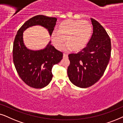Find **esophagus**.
I'll return each mask as SVG.
<instances>
[{"instance_id": "esophagus-1", "label": "esophagus", "mask_w": 123, "mask_h": 123, "mask_svg": "<svg viewBox=\"0 0 123 123\" xmlns=\"http://www.w3.org/2000/svg\"><path fill=\"white\" fill-rule=\"evenodd\" d=\"M63 58H68V55H67V54H65V53H63Z\"/></svg>"}]
</instances>
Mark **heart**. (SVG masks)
I'll list each match as a JSON object with an SVG mask.
<instances>
[{
    "label": "heart",
    "mask_w": 123,
    "mask_h": 123,
    "mask_svg": "<svg viewBox=\"0 0 123 123\" xmlns=\"http://www.w3.org/2000/svg\"><path fill=\"white\" fill-rule=\"evenodd\" d=\"M92 30V26L88 21L68 19L60 24L58 31L52 32L51 40L57 49L62 48L65 39L67 49L79 51L87 44Z\"/></svg>",
    "instance_id": "obj_1"
}]
</instances>
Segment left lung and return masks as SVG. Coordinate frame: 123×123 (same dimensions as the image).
<instances>
[{
	"mask_svg": "<svg viewBox=\"0 0 123 123\" xmlns=\"http://www.w3.org/2000/svg\"><path fill=\"white\" fill-rule=\"evenodd\" d=\"M91 19L93 32L86 46L78 53L68 55V78L75 86L83 88L93 86L100 79L111 57L110 37L98 22Z\"/></svg>",
	"mask_w": 123,
	"mask_h": 123,
	"instance_id": "obj_1",
	"label": "left lung"
}]
</instances>
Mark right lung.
<instances>
[{"instance_id": "1", "label": "right lung", "mask_w": 123, "mask_h": 123, "mask_svg": "<svg viewBox=\"0 0 123 123\" xmlns=\"http://www.w3.org/2000/svg\"><path fill=\"white\" fill-rule=\"evenodd\" d=\"M57 18L43 15L31 18L18 30L13 47V61L20 78L27 86L34 88H43L51 81L52 68L62 59L63 53L49 43L40 50H31L25 46L23 32L31 26L41 25L47 29L52 35Z\"/></svg>"}]
</instances>
